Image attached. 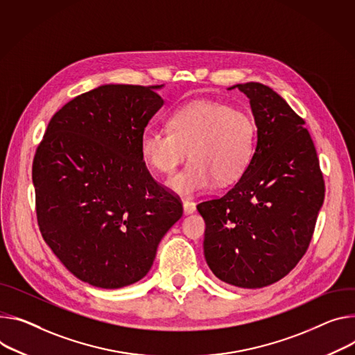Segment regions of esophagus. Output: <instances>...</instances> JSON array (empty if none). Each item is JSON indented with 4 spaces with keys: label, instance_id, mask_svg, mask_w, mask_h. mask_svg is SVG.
<instances>
[{
    "label": "esophagus",
    "instance_id": "esophagus-1",
    "mask_svg": "<svg viewBox=\"0 0 355 355\" xmlns=\"http://www.w3.org/2000/svg\"><path fill=\"white\" fill-rule=\"evenodd\" d=\"M182 208H184V214H187V215H189V214H192V212H196V209H197L196 202H192V201H189V200H184V201H182Z\"/></svg>",
    "mask_w": 355,
    "mask_h": 355
}]
</instances>
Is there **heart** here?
I'll list each match as a JSON object with an SVG mask.
<instances>
[{
  "label": "heart",
  "instance_id": "heart-1",
  "mask_svg": "<svg viewBox=\"0 0 355 355\" xmlns=\"http://www.w3.org/2000/svg\"><path fill=\"white\" fill-rule=\"evenodd\" d=\"M168 130H146L140 137V155L153 170L170 175L188 153L189 163L167 181L182 196L196 194L215 180L220 184L238 180L254 153V120L225 103H187L170 116Z\"/></svg>",
  "mask_w": 355,
  "mask_h": 355
}]
</instances>
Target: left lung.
<instances>
[{
	"mask_svg": "<svg viewBox=\"0 0 355 355\" xmlns=\"http://www.w3.org/2000/svg\"><path fill=\"white\" fill-rule=\"evenodd\" d=\"M249 99L256 147L239 181L218 200L198 204L204 254L222 282L257 288L292 270L311 241L324 201L317 153L299 117L269 86L235 85Z\"/></svg>",
	"mask_w": 355,
	"mask_h": 355,
	"instance_id": "8db88e82",
	"label": "left lung"
}]
</instances>
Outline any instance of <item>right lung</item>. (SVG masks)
<instances>
[{"instance_id":"add662e5","label":"right lung","mask_w":355,"mask_h":355,"mask_svg":"<svg viewBox=\"0 0 355 355\" xmlns=\"http://www.w3.org/2000/svg\"><path fill=\"white\" fill-rule=\"evenodd\" d=\"M158 86L102 85L51 119L32 164L41 234L73 276L102 288L143 279L182 205L150 175L140 137Z\"/></svg>"}]
</instances>
